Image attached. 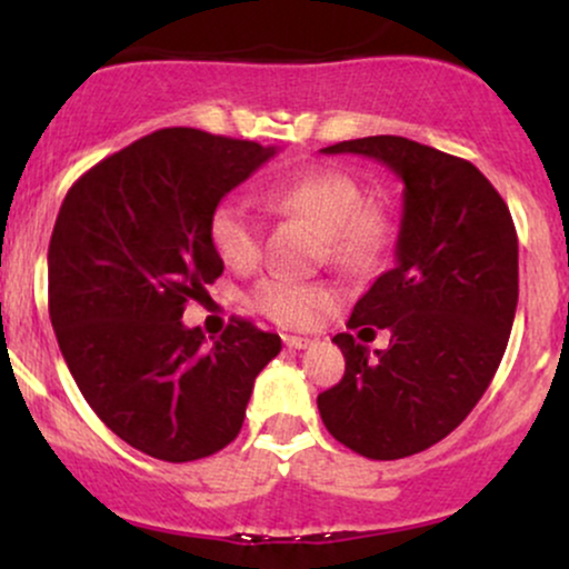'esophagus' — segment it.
I'll return each mask as SVG.
<instances>
[{
    "label": "esophagus",
    "instance_id": "34e87169",
    "mask_svg": "<svg viewBox=\"0 0 569 569\" xmlns=\"http://www.w3.org/2000/svg\"><path fill=\"white\" fill-rule=\"evenodd\" d=\"M283 345H286V348H291V350H305V348H310L312 339L297 337V335H283Z\"/></svg>",
    "mask_w": 569,
    "mask_h": 569
}]
</instances>
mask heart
<instances>
[{"label":"heart","mask_w":569,"mask_h":569,"mask_svg":"<svg viewBox=\"0 0 569 569\" xmlns=\"http://www.w3.org/2000/svg\"><path fill=\"white\" fill-rule=\"evenodd\" d=\"M264 200L283 213H293L321 230V257L345 272H363L377 264L388 221L363 202V192L350 173L318 168L264 189ZM208 240L217 257L234 270H248L262 257V221L243 200L219 202L208 221ZM337 302V291L323 280L267 276L253 286L251 305L280 326H316Z\"/></svg>","instance_id":"obj_1"}]
</instances>
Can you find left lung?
<instances>
[{
    "instance_id": "left-lung-1",
    "label": "left lung",
    "mask_w": 569,
    "mask_h": 569,
    "mask_svg": "<svg viewBox=\"0 0 569 569\" xmlns=\"http://www.w3.org/2000/svg\"><path fill=\"white\" fill-rule=\"evenodd\" d=\"M403 181L393 270L352 307L348 329L391 331L388 351L335 337L345 377L318 396L326 430L369 460L439 443L492 382L519 302V240L506 200L473 162L401 136L339 141Z\"/></svg>"
}]
</instances>
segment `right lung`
Instances as JSON below:
<instances>
[{
    "label": "right lung",
    "instance_id": "1",
    "mask_svg": "<svg viewBox=\"0 0 569 569\" xmlns=\"http://www.w3.org/2000/svg\"><path fill=\"white\" fill-rule=\"evenodd\" d=\"M276 147L162 128L71 184L48 248L58 348L90 409L139 452L208 457L243 428L280 337L232 318L211 348L181 323L224 262L208 240L219 200Z\"/></svg>",
    "mask_w": 569,
    "mask_h": 569
}]
</instances>
